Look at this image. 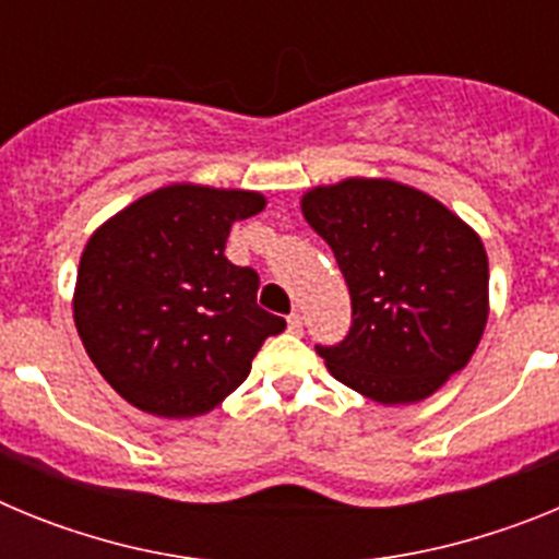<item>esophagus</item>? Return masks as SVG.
<instances>
[{
    "mask_svg": "<svg viewBox=\"0 0 559 559\" xmlns=\"http://www.w3.org/2000/svg\"><path fill=\"white\" fill-rule=\"evenodd\" d=\"M288 333H294V335L302 333V316L296 313V310L288 316Z\"/></svg>",
    "mask_w": 559,
    "mask_h": 559,
    "instance_id": "34e87169",
    "label": "esophagus"
}]
</instances>
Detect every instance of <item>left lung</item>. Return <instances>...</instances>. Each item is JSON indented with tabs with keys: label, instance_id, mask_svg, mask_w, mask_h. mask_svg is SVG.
Returning a JSON list of instances; mask_svg holds the SVG:
<instances>
[{
	"label": "left lung",
	"instance_id": "obj_1",
	"mask_svg": "<svg viewBox=\"0 0 559 559\" xmlns=\"http://www.w3.org/2000/svg\"><path fill=\"white\" fill-rule=\"evenodd\" d=\"M302 215L353 299L347 338L316 347L335 380L397 406L467 367L490 313V265L456 212L400 181L344 179L305 192Z\"/></svg>",
	"mask_w": 559,
	"mask_h": 559
}]
</instances>
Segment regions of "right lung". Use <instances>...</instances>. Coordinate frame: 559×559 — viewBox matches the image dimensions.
I'll use <instances>...</instances> for the list:
<instances>
[{
    "instance_id": "obj_1",
    "label": "right lung",
    "mask_w": 559,
    "mask_h": 559,
    "mask_svg": "<svg viewBox=\"0 0 559 559\" xmlns=\"http://www.w3.org/2000/svg\"><path fill=\"white\" fill-rule=\"evenodd\" d=\"M265 210L251 190L167 185L88 237L72 313L88 358L140 412H212L251 372L285 319L257 305L260 276L224 254L235 221Z\"/></svg>"
}]
</instances>
